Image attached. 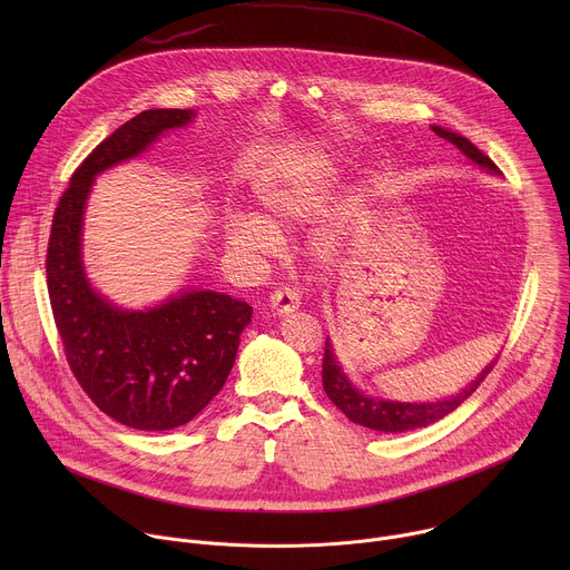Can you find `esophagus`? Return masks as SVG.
I'll list each match as a JSON object with an SVG mask.
<instances>
[{
	"label": "esophagus",
	"instance_id": "1",
	"mask_svg": "<svg viewBox=\"0 0 570 570\" xmlns=\"http://www.w3.org/2000/svg\"><path fill=\"white\" fill-rule=\"evenodd\" d=\"M271 311L275 315H288L293 313L297 306H299V293L295 288H288V286H282L277 288L273 295H271V302H268Z\"/></svg>",
	"mask_w": 570,
	"mask_h": 570
}]
</instances>
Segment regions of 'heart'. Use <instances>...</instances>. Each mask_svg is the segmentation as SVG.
<instances>
[{
	"instance_id": "obj_1",
	"label": "heart",
	"mask_w": 570,
	"mask_h": 570,
	"mask_svg": "<svg viewBox=\"0 0 570 570\" xmlns=\"http://www.w3.org/2000/svg\"><path fill=\"white\" fill-rule=\"evenodd\" d=\"M336 167L327 159L291 161L275 167L255 187L259 216L236 214L227 223V243L248 257H271L279 250V234L313 220L327 207L336 187ZM343 229L324 223L311 236L317 262L334 264L341 255Z\"/></svg>"
}]
</instances>
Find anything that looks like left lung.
<instances>
[{"instance_id":"obj_1","label":"left lung","mask_w":570,"mask_h":570,"mask_svg":"<svg viewBox=\"0 0 570 570\" xmlns=\"http://www.w3.org/2000/svg\"><path fill=\"white\" fill-rule=\"evenodd\" d=\"M433 132L440 135L442 139L451 141L453 146H458L473 165H478L480 169L490 171V174H501L494 161L487 157L480 148H475L466 137L446 130L442 126H433ZM497 361H492L487 365L475 381H471L464 390H460L453 396L440 399V401H426V403H409V401H390V399H379V396H370L365 392H361L358 387L352 385V381L347 379V374L343 372L334 347L327 338L324 343V358H322V385L327 396L338 405V409L354 422L361 424L365 429L372 431H381V433H403V431H415V429H424L429 424L440 422L442 417H446L449 413H453L460 403H464L475 387L484 381V376L492 372Z\"/></svg>"}]
</instances>
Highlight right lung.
I'll use <instances>...</instances> for the list:
<instances>
[{"label":"right lung","instance_id":"right-lung-1","mask_svg":"<svg viewBox=\"0 0 570 570\" xmlns=\"http://www.w3.org/2000/svg\"><path fill=\"white\" fill-rule=\"evenodd\" d=\"M194 110H144L106 137L73 171L58 200L47 248V288L67 363L115 422L171 431L220 392L253 306L216 291H180L165 304L128 311L99 295L83 266V212L106 169L144 153Z\"/></svg>","mask_w":570,"mask_h":570}]
</instances>
